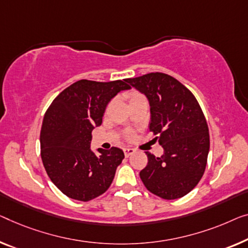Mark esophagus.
Wrapping results in <instances>:
<instances>
[{
  "instance_id": "1",
  "label": "esophagus",
  "mask_w": 248,
  "mask_h": 248,
  "mask_svg": "<svg viewBox=\"0 0 248 248\" xmlns=\"http://www.w3.org/2000/svg\"><path fill=\"white\" fill-rule=\"evenodd\" d=\"M134 153H135L134 148L127 147V148H124V154L125 157H129V156H130V155H132Z\"/></svg>"
}]
</instances>
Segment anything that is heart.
<instances>
[{
	"mask_svg": "<svg viewBox=\"0 0 248 248\" xmlns=\"http://www.w3.org/2000/svg\"><path fill=\"white\" fill-rule=\"evenodd\" d=\"M141 95L142 94L138 93V92H132V93H130V95H129V98H130V101H131V100H135V99H137V98L141 97ZM128 137H131V134H129Z\"/></svg>",
	"mask_w": 248,
	"mask_h": 248,
	"instance_id": "b5f03b06",
	"label": "heart"
}]
</instances>
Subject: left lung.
Listing matches in <instances>:
<instances>
[{"label": "left lung", "mask_w": 248, "mask_h": 248, "mask_svg": "<svg viewBox=\"0 0 248 248\" xmlns=\"http://www.w3.org/2000/svg\"><path fill=\"white\" fill-rule=\"evenodd\" d=\"M127 82L149 100V130L165 151L160 158L147 151L148 164L140 178L162 199L184 197L199 183L207 165L209 132L204 112L193 92L166 73H147Z\"/></svg>", "instance_id": "8db88e82"}]
</instances>
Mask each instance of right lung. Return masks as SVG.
<instances>
[{
    "label": "right lung",
    "mask_w": 248,
    "mask_h": 248,
    "mask_svg": "<svg viewBox=\"0 0 248 248\" xmlns=\"http://www.w3.org/2000/svg\"><path fill=\"white\" fill-rule=\"evenodd\" d=\"M127 79L98 82L79 80L54 99L43 117L40 143L47 176L69 198L89 202L106 193L124 158L117 147L90 149L91 132L102 124L106 107Z\"/></svg>",
    "instance_id": "obj_1"
}]
</instances>
